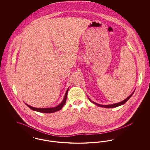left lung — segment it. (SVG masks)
I'll list each match as a JSON object with an SVG mask.
<instances>
[{"label": "left lung", "instance_id": "1", "mask_svg": "<svg viewBox=\"0 0 150 150\" xmlns=\"http://www.w3.org/2000/svg\"><path fill=\"white\" fill-rule=\"evenodd\" d=\"M133 93H132L131 95H130L129 96L128 98H127L125 100H122V102H119V103H115V104H113V105H100V104H98V103H96V102H94L92 101V102L94 103V104H96V105H97V106H100V107H105V108H114V107H117V106H120V105H123V104H124L128 100L132 97V96L133 95ZM89 100H91V101H92L91 100L89 99Z\"/></svg>", "mask_w": 150, "mask_h": 150}]
</instances>
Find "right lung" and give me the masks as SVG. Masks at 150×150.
<instances>
[{
    "mask_svg": "<svg viewBox=\"0 0 150 150\" xmlns=\"http://www.w3.org/2000/svg\"><path fill=\"white\" fill-rule=\"evenodd\" d=\"M68 90L69 89L67 90L65 96H64V99L63 100V101L56 107H52V108H35V107H32L26 104L29 108H30L31 110H34V111H36L39 112H42V113H52V112H56L57 111L60 110L62 107L64 106L65 103H66V98H67V92H68Z\"/></svg>",
    "mask_w": 150,
    "mask_h": 150,
    "instance_id": "add662e5",
    "label": "right lung"
}]
</instances>
